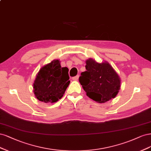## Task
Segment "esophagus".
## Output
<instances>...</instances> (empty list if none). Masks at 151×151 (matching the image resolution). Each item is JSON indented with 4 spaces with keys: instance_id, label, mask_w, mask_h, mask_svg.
<instances>
[{
    "instance_id": "1",
    "label": "esophagus",
    "mask_w": 151,
    "mask_h": 151,
    "mask_svg": "<svg viewBox=\"0 0 151 151\" xmlns=\"http://www.w3.org/2000/svg\"><path fill=\"white\" fill-rule=\"evenodd\" d=\"M78 78H79V75H76V76H74V77H73V80H75V81H76V80H78Z\"/></svg>"
}]
</instances>
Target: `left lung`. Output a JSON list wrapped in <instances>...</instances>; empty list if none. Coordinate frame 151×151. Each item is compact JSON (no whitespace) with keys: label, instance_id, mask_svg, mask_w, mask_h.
I'll return each instance as SVG.
<instances>
[{"label":"left lung","instance_id":"1","mask_svg":"<svg viewBox=\"0 0 151 151\" xmlns=\"http://www.w3.org/2000/svg\"><path fill=\"white\" fill-rule=\"evenodd\" d=\"M86 71L82 72L79 81L90 99L103 104L117 95L120 78L107 61L99 63L92 58L86 60Z\"/></svg>","mask_w":151,"mask_h":151}]
</instances>
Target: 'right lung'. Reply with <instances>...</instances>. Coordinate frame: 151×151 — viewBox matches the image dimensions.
<instances>
[{
	"mask_svg": "<svg viewBox=\"0 0 151 151\" xmlns=\"http://www.w3.org/2000/svg\"><path fill=\"white\" fill-rule=\"evenodd\" d=\"M65 68H61L59 60H54L41 68L33 83V92L37 100L47 104L62 98L70 83Z\"/></svg>",
	"mask_w": 151,
	"mask_h": 151,
	"instance_id": "right-lung-1",
	"label": "right lung"
}]
</instances>
